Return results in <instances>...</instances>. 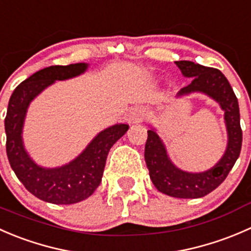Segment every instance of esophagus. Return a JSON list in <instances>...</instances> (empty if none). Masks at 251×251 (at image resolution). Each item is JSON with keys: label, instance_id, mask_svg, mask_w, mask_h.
Listing matches in <instances>:
<instances>
[{"label": "esophagus", "instance_id": "esophagus-1", "mask_svg": "<svg viewBox=\"0 0 251 251\" xmlns=\"http://www.w3.org/2000/svg\"><path fill=\"white\" fill-rule=\"evenodd\" d=\"M146 117V110L141 106L133 108L129 113V123H140L145 120Z\"/></svg>", "mask_w": 251, "mask_h": 251}]
</instances>
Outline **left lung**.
<instances>
[{
	"mask_svg": "<svg viewBox=\"0 0 251 251\" xmlns=\"http://www.w3.org/2000/svg\"><path fill=\"white\" fill-rule=\"evenodd\" d=\"M185 78L192 83L180 89L177 98L190 94H204L220 105L225 112L227 129V146L222 157L215 166L202 172L180 170L171 161L162 139L156 128L148 130L145 144V161L150 178L158 192L179 199H198L215 190L234 166L242 149V128L238 99L222 72L190 61L176 62Z\"/></svg>",
	"mask_w": 251,
	"mask_h": 251,
	"instance_id": "1",
	"label": "left lung"
}]
</instances>
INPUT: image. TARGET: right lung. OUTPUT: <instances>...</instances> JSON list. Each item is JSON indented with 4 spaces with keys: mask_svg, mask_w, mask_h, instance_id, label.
Masks as SVG:
<instances>
[{
    "mask_svg": "<svg viewBox=\"0 0 251 251\" xmlns=\"http://www.w3.org/2000/svg\"><path fill=\"white\" fill-rule=\"evenodd\" d=\"M88 67V63L47 67L19 84L9 99L4 120L9 165L28 192L42 201L69 205L93 195L101 183L108 151L129 128L118 123L103 129L74 160L58 167H42L30 157L24 146L23 128L31 101L54 81L75 78Z\"/></svg>",
    "mask_w": 251,
    "mask_h": 251,
    "instance_id": "obj_1",
    "label": "right lung"
}]
</instances>
